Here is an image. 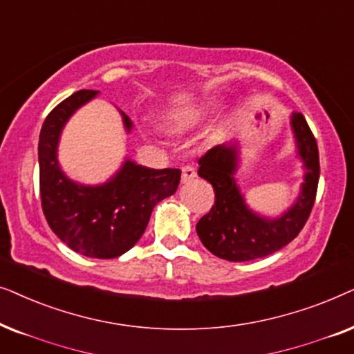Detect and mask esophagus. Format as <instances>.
<instances>
[{
	"label": "esophagus",
	"instance_id": "34e87169",
	"mask_svg": "<svg viewBox=\"0 0 354 354\" xmlns=\"http://www.w3.org/2000/svg\"><path fill=\"white\" fill-rule=\"evenodd\" d=\"M183 176H181V180H183V183H187V181H191V180H194L196 178V168L192 167V165H186V167H183Z\"/></svg>",
	"mask_w": 354,
	"mask_h": 354
}]
</instances>
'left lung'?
Segmentation results:
<instances>
[{
	"mask_svg": "<svg viewBox=\"0 0 354 354\" xmlns=\"http://www.w3.org/2000/svg\"><path fill=\"white\" fill-rule=\"evenodd\" d=\"M298 153L306 171L296 204L277 220L262 218L248 209L233 174L238 152L234 145H216L199 158V176L212 185L215 204L197 223L201 241L214 256L232 262L254 261L285 248L298 236L314 207L319 185V149L313 131L301 113L291 116Z\"/></svg>",
	"mask_w": 354,
	"mask_h": 354,
	"instance_id": "obj_1",
	"label": "left lung"
}]
</instances>
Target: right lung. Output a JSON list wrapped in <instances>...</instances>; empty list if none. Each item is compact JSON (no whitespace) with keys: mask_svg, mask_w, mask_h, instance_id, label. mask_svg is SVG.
<instances>
[{"mask_svg":"<svg viewBox=\"0 0 354 354\" xmlns=\"http://www.w3.org/2000/svg\"><path fill=\"white\" fill-rule=\"evenodd\" d=\"M97 95L79 91L56 105L41 126L39 140L40 199L50 228L61 241L87 257L113 259L129 251L142 236L153 207L176 192L178 168L152 169L128 160L115 178L102 186L68 180L58 167L56 147L68 118ZM126 129L129 118L122 113Z\"/></svg>","mask_w":354,"mask_h":354,"instance_id":"add662e5","label":"right lung"}]
</instances>
